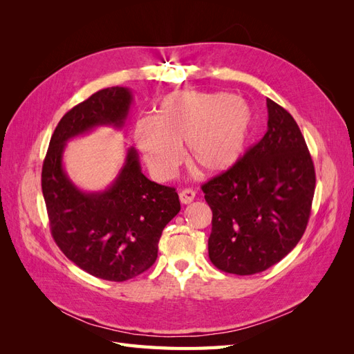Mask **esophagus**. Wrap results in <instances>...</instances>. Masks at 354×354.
Instances as JSON below:
<instances>
[{
  "label": "esophagus",
  "mask_w": 354,
  "mask_h": 354,
  "mask_svg": "<svg viewBox=\"0 0 354 354\" xmlns=\"http://www.w3.org/2000/svg\"><path fill=\"white\" fill-rule=\"evenodd\" d=\"M195 196H196L195 190H192V189H185V190H181L180 194H178L180 202L185 203V205H187V203H190L192 201H194Z\"/></svg>",
  "instance_id": "1"
}]
</instances>
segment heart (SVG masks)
Listing matches in <instances>:
<instances>
[{"label":"heart","mask_w":354,"mask_h":354,"mask_svg":"<svg viewBox=\"0 0 354 354\" xmlns=\"http://www.w3.org/2000/svg\"><path fill=\"white\" fill-rule=\"evenodd\" d=\"M252 122L250 106L232 94L174 91L160 100L155 116L136 121L134 142L156 178L174 173L185 143L190 168L217 176L239 162Z\"/></svg>","instance_id":"obj_1"}]
</instances>
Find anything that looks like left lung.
Listing matches in <instances>:
<instances>
[{
    "instance_id": "1",
    "label": "left lung",
    "mask_w": 354,
    "mask_h": 354,
    "mask_svg": "<svg viewBox=\"0 0 354 354\" xmlns=\"http://www.w3.org/2000/svg\"><path fill=\"white\" fill-rule=\"evenodd\" d=\"M267 131L239 162L202 186L212 209L208 254L217 269L254 274L301 239L315 195L312 156L294 118L267 99Z\"/></svg>"
}]
</instances>
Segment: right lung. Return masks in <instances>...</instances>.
I'll use <instances>...</instances> for the list:
<instances>
[{
	"label": "right lung",
	"instance_id": "right-lung-1",
	"mask_svg": "<svg viewBox=\"0 0 354 354\" xmlns=\"http://www.w3.org/2000/svg\"><path fill=\"white\" fill-rule=\"evenodd\" d=\"M131 103L130 88L109 87L72 108L51 136L41 174L51 234L62 252L80 269L113 282L133 279L155 263L160 234L180 211L178 195L142 173L134 147L108 189L84 192L63 168V152L71 138L94 128H122Z\"/></svg>",
	"mask_w": 354,
	"mask_h": 354
}]
</instances>
